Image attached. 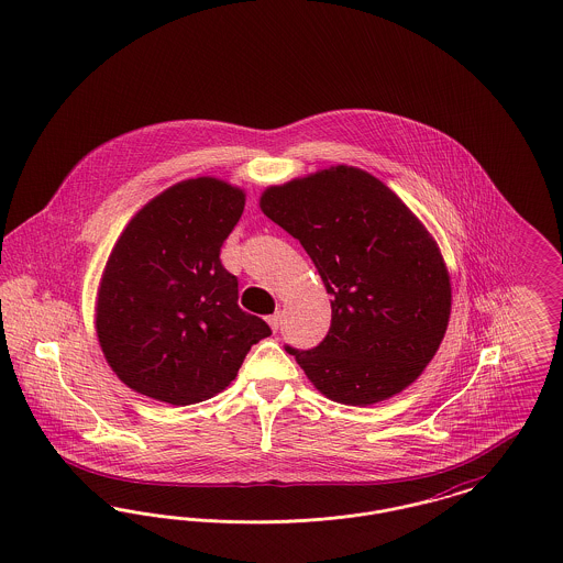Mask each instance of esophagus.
<instances>
[{
  "label": "esophagus",
  "instance_id": "obj_1",
  "mask_svg": "<svg viewBox=\"0 0 563 563\" xmlns=\"http://www.w3.org/2000/svg\"><path fill=\"white\" fill-rule=\"evenodd\" d=\"M268 324L272 331H278V327H280V312H276V314L268 317Z\"/></svg>",
  "mask_w": 563,
  "mask_h": 563
}]
</instances>
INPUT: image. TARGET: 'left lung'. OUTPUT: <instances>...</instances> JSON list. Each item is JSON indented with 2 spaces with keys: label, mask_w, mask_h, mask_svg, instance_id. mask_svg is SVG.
Returning <instances> with one entry per match:
<instances>
[{
  "label": "left lung",
  "mask_w": 563,
  "mask_h": 563,
  "mask_svg": "<svg viewBox=\"0 0 563 563\" xmlns=\"http://www.w3.org/2000/svg\"><path fill=\"white\" fill-rule=\"evenodd\" d=\"M262 213L301 242L331 299L317 349H287L331 401L374 405L427 369L452 314V283L427 225L372 173L338 164L269 186Z\"/></svg>",
  "instance_id": "obj_1"
}]
</instances>
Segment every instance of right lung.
I'll list each match as a JSON object with an SVG mask.
<instances>
[{
	"mask_svg": "<svg viewBox=\"0 0 563 563\" xmlns=\"http://www.w3.org/2000/svg\"><path fill=\"white\" fill-rule=\"evenodd\" d=\"M244 200L223 179H186L143 205L118 236L95 331L111 372L134 393L177 407L207 401L272 333L239 308V280L219 262Z\"/></svg>",
	"mask_w": 563,
	"mask_h": 563,
	"instance_id": "obj_1",
	"label": "right lung"
}]
</instances>
